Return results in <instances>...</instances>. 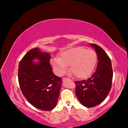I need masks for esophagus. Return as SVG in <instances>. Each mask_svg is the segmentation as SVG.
Here are the masks:
<instances>
[{"label": "esophagus", "mask_w": 128, "mask_h": 128, "mask_svg": "<svg viewBox=\"0 0 128 128\" xmlns=\"http://www.w3.org/2000/svg\"><path fill=\"white\" fill-rule=\"evenodd\" d=\"M69 80V78H62L63 82H64L65 81H66V80Z\"/></svg>", "instance_id": "34e87169"}]
</instances>
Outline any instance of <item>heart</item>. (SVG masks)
Returning <instances> with one entry per match:
<instances>
[{"label": "heart", "mask_w": 128, "mask_h": 128, "mask_svg": "<svg viewBox=\"0 0 128 128\" xmlns=\"http://www.w3.org/2000/svg\"><path fill=\"white\" fill-rule=\"evenodd\" d=\"M50 62L58 76L65 74L70 66V71L76 78H85L90 76L95 69L97 55L94 50L78 46L62 51L59 58H52Z\"/></svg>", "instance_id": "obj_1"}]
</instances>
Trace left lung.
<instances>
[{
  "label": "left lung",
  "instance_id": "1",
  "mask_svg": "<svg viewBox=\"0 0 128 128\" xmlns=\"http://www.w3.org/2000/svg\"><path fill=\"white\" fill-rule=\"evenodd\" d=\"M97 55L96 72L87 80L76 81V94L80 103L86 107H93L102 102L111 88L113 72L111 59L98 45L90 44Z\"/></svg>",
  "mask_w": 128,
  "mask_h": 128
}]
</instances>
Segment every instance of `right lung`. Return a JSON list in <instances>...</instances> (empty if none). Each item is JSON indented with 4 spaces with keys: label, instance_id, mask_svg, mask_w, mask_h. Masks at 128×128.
<instances>
[{
    "label": "right lung",
    "instance_id": "add662e5",
    "mask_svg": "<svg viewBox=\"0 0 128 128\" xmlns=\"http://www.w3.org/2000/svg\"><path fill=\"white\" fill-rule=\"evenodd\" d=\"M50 58L49 53L35 48L24 56L18 65L19 85L24 96L31 105L44 111L56 106L62 83V78L52 72Z\"/></svg>",
    "mask_w": 128,
    "mask_h": 128
}]
</instances>
